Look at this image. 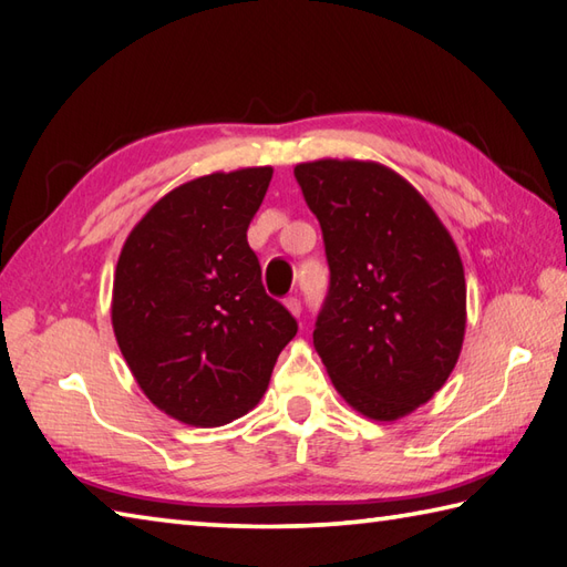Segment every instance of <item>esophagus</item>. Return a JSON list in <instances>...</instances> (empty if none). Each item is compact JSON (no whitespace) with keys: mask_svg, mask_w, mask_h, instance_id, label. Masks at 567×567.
Returning <instances> with one entry per match:
<instances>
[{"mask_svg":"<svg viewBox=\"0 0 567 567\" xmlns=\"http://www.w3.org/2000/svg\"><path fill=\"white\" fill-rule=\"evenodd\" d=\"M285 307L290 309L295 317L302 315V302H299V297H297V295H290V297H287V299H285Z\"/></svg>","mask_w":567,"mask_h":567,"instance_id":"esophagus-1","label":"esophagus"}]
</instances>
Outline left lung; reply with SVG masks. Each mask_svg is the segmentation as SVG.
Returning a JSON list of instances; mask_svg holds the SVG:
<instances>
[{
    "label": "left lung",
    "mask_w": 567,
    "mask_h": 567,
    "mask_svg": "<svg viewBox=\"0 0 567 567\" xmlns=\"http://www.w3.org/2000/svg\"><path fill=\"white\" fill-rule=\"evenodd\" d=\"M331 270L315 348L336 390L375 421L426 404L465 336V275L429 202L370 161L299 163Z\"/></svg>",
    "instance_id": "obj_1"
}]
</instances>
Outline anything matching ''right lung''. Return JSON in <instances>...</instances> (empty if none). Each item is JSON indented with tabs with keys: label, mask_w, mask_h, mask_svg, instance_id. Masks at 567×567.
<instances>
[{
	"label": "right lung",
	"mask_w": 567,
	"mask_h": 567,
	"mask_svg": "<svg viewBox=\"0 0 567 567\" xmlns=\"http://www.w3.org/2000/svg\"><path fill=\"white\" fill-rule=\"evenodd\" d=\"M272 167L212 173L167 192L114 272L112 327L148 400L183 424L224 426L268 390L297 321L260 280L248 224Z\"/></svg>",
	"instance_id": "add662e5"
}]
</instances>
